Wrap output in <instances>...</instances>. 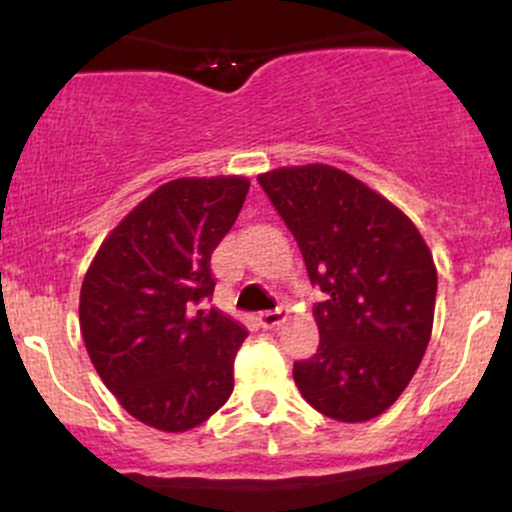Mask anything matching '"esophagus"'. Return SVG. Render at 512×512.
Here are the masks:
<instances>
[{"label":"esophagus","instance_id":"esophagus-1","mask_svg":"<svg viewBox=\"0 0 512 512\" xmlns=\"http://www.w3.org/2000/svg\"><path fill=\"white\" fill-rule=\"evenodd\" d=\"M257 320H260L262 330H276L284 322V313L281 310H267V313H260Z\"/></svg>","mask_w":512,"mask_h":512}]
</instances>
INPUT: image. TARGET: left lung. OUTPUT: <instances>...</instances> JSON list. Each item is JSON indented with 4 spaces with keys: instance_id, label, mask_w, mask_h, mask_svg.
<instances>
[{
    "instance_id": "1",
    "label": "left lung",
    "mask_w": 512,
    "mask_h": 512,
    "mask_svg": "<svg viewBox=\"0 0 512 512\" xmlns=\"http://www.w3.org/2000/svg\"><path fill=\"white\" fill-rule=\"evenodd\" d=\"M257 182L325 293L313 305L320 346L293 363V380L330 419H375L414 378L431 339V250L395 204L339 168H279Z\"/></svg>"
}]
</instances>
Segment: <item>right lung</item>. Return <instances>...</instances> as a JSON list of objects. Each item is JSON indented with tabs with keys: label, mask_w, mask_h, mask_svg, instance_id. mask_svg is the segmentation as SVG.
<instances>
[{
	"label": "right lung",
	"mask_w": 512,
	"mask_h": 512,
	"mask_svg": "<svg viewBox=\"0 0 512 512\" xmlns=\"http://www.w3.org/2000/svg\"><path fill=\"white\" fill-rule=\"evenodd\" d=\"M248 190L236 175L166 182L105 238L81 284L93 366L122 407L158 431L204 424L233 392L248 330L204 303L216 286L211 252Z\"/></svg>",
	"instance_id": "add662e5"
}]
</instances>
